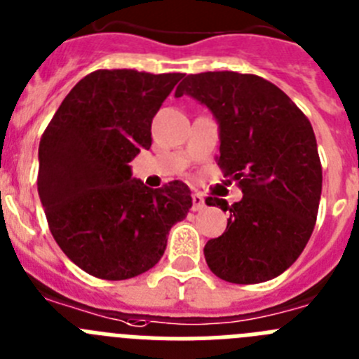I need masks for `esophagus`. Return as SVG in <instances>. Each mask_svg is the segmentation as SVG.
<instances>
[{
  "mask_svg": "<svg viewBox=\"0 0 359 359\" xmlns=\"http://www.w3.org/2000/svg\"><path fill=\"white\" fill-rule=\"evenodd\" d=\"M205 206H206L205 205V197H203L199 192L192 194V210H194V212H199V210H203Z\"/></svg>",
  "mask_w": 359,
  "mask_h": 359,
  "instance_id": "1",
  "label": "esophagus"
}]
</instances>
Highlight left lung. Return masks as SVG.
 <instances>
[{
	"mask_svg": "<svg viewBox=\"0 0 359 359\" xmlns=\"http://www.w3.org/2000/svg\"><path fill=\"white\" fill-rule=\"evenodd\" d=\"M189 94L212 110L220 128L219 167L244 197L229 206L226 231L205 245L217 278L236 285L269 281L299 258L313 233L322 165L313 128L279 87L233 71L189 74L176 97Z\"/></svg>",
	"mask_w": 359,
	"mask_h": 359,
	"instance_id": "left-lung-1",
	"label": "left lung"
}]
</instances>
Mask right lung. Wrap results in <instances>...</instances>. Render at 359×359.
I'll use <instances>...</instances> for the list:
<instances>
[{
	"label": "right lung",
	"mask_w": 359,
	"mask_h": 359,
	"mask_svg": "<svg viewBox=\"0 0 359 359\" xmlns=\"http://www.w3.org/2000/svg\"><path fill=\"white\" fill-rule=\"evenodd\" d=\"M182 72L100 69L78 81L39 144L37 189L49 231L81 271L121 281L154 267L192 206L180 180L147 189L128 163Z\"/></svg>",
	"instance_id": "1"
}]
</instances>
